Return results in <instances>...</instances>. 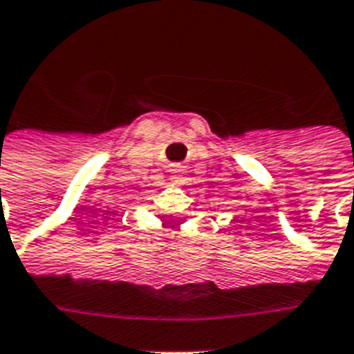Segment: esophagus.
<instances>
[{
  "label": "esophagus",
  "instance_id": "obj_1",
  "mask_svg": "<svg viewBox=\"0 0 354 354\" xmlns=\"http://www.w3.org/2000/svg\"><path fill=\"white\" fill-rule=\"evenodd\" d=\"M174 182H180V184H182V176H174Z\"/></svg>",
  "mask_w": 354,
  "mask_h": 354
}]
</instances>
